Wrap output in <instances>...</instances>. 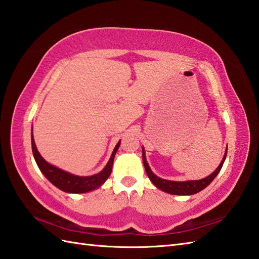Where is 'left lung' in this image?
Wrapping results in <instances>:
<instances>
[{"label":"left lung","mask_w":259,"mask_h":259,"mask_svg":"<svg viewBox=\"0 0 259 259\" xmlns=\"http://www.w3.org/2000/svg\"><path fill=\"white\" fill-rule=\"evenodd\" d=\"M226 156H227V149L218 168L206 178L200 179V180H189V181H171V180L159 178L151 171V169L149 168V164H148L146 160L145 150L142 149V160H144L145 169L148 177H149V179L152 181V184L155 185L157 188L166 191L168 194H171V195H194V194H197V192H199L200 190L205 189L206 187L214 179V177L218 175V172L221 171L225 159H226Z\"/></svg>","instance_id":"obj_1"}]
</instances>
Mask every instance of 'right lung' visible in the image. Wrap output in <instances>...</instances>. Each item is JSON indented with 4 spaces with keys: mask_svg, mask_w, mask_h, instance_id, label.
<instances>
[{
    "mask_svg": "<svg viewBox=\"0 0 259 259\" xmlns=\"http://www.w3.org/2000/svg\"><path fill=\"white\" fill-rule=\"evenodd\" d=\"M31 140H32L33 156H34L37 167L40 168L42 174L46 176L50 183H52L54 186L58 187L59 189H61L65 192H73V194H81V192H87V191L96 189L98 187H100L104 181L109 178V176L111 175V171H112L114 155L117 153V150L119 149V146H120V141H119L113 149V152L109 162L107 163V166L104 167V169L101 172L93 176H89V177H80V176L71 175L67 171H64V170H61L52 166L50 163H48L45 159L41 157L40 153H38L34 144V139H33V135H32Z\"/></svg>",
    "mask_w": 259,
    "mask_h": 259,
    "instance_id": "add662e5",
    "label": "right lung"
}]
</instances>
